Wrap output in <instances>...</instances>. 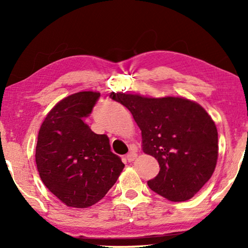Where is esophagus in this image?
<instances>
[{
    "label": "esophagus",
    "instance_id": "obj_1",
    "mask_svg": "<svg viewBox=\"0 0 248 248\" xmlns=\"http://www.w3.org/2000/svg\"><path fill=\"white\" fill-rule=\"evenodd\" d=\"M137 153L136 152H133V151H131V152H129L127 155H125V159H127L128 162H133L134 159L137 158Z\"/></svg>",
    "mask_w": 248,
    "mask_h": 248
}]
</instances>
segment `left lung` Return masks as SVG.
<instances>
[{
  "label": "left lung",
  "instance_id": "1",
  "mask_svg": "<svg viewBox=\"0 0 248 248\" xmlns=\"http://www.w3.org/2000/svg\"><path fill=\"white\" fill-rule=\"evenodd\" d=\"M131 112L142 134L143 152L157 159L159 171L148 182L170 201L194 197L215 171L217 130L199 104L182 97L148 98L112 93Z\"/></svg>",
  "mask_w": 248,
  "mask_h": 248
}]
</instances>
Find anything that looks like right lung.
I'll use <instances>...</instances> for the list:
<instances>
[{"label": "right lung", "mask_w": 248, "mask_h": 248, "mask_svg": "<svg viewBox=\"0 0 248 248\" xmlns=\"http://www.w3.org/2000/svg\"><path fill=\"white\" fill-rule=\"evenodd\" d=\"M99 96L79 92L63 98L49 111L38 133L36 164L40 178L69 207L98 202L124 167L110 151L106 134L93 132L84 123Z\"/></svg>", "instance_id": "add662e5"}]
</instances>
